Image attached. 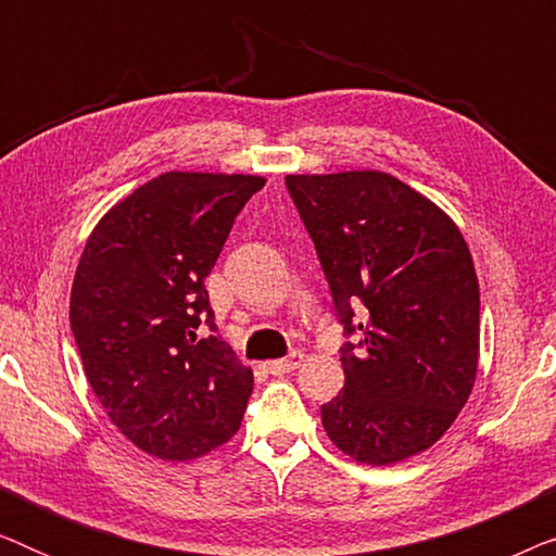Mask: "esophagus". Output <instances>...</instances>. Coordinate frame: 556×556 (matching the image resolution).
Wrapping results in <instances>:
<instances>
[{
	"instance_id": "34e87169",
	"label": "esophagus",
	"mask_w": 556,
	"mask_h": 556,
	"mask_svg": "<svg viewBox=\"0 0 556 556\" xmlns=\"http://www.w3.org/2000/svg\"><path fill=\"white\" fill-rule=\"evenodd\" d=\"M301 362H303V354L301 352H293V354L283 356V359H273V362L265 364V371H270V375L280 377V375H288V371L299 369Z\"/></svg>"
}]
</instances>
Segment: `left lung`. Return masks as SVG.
<instances>
[{
  "instance_id": "8db88e82",
  "label": "left lung",
  "mask_w": 556,
  "mask_h": 556,
  "mask_svg": "<svg viewBox=\"0 0 556 556\" xmlns=\"http://www.w3.org/2000/svg\"><path fill=\"white\" fill-rule=\"evenodd\" d=\"M346 333L344 390L321 407L331 443L367 466L435 445L478 375L481 295L458 225L377 169L288 174ZM357 316H353V308Z\"/></svg>"
}]
</instances>
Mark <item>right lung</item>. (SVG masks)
Instances as JSON below:
<instances>
[{
  "instance_id": "add662e5",
  "label": "right lung",
  "mask_w": 556,
  "mask_h": 556,
  "mask_svg": "<svg viewBox=\"0 0 556 556\" xmlns=\"http://www.w3.org/2000/svg\"><path fill=\"white\" fill-rule=\"evenodd\" d=\"M265 177L166 172L113 204L83 248L71 326L111 422L143 453L192 460L240 430L253 369L202 339L204 278Z\"/></svg>"
}]
</instances>
